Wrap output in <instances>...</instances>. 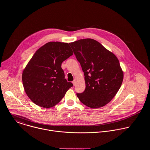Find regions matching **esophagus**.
Returning <instances> with one entry per match:
<instances>
[{
    "instance_id": "1",
    "label": "esophagus",
    "mask_w": 150,
    "mask_h": 150,
    "mask_svg": "<svg viewBox=\"0 0 150 150\" xmlns=\"http://www.w3.org/2000/svg\"><path fill=\"white\" fill-rule=\"evenodd\" d=\"M72 83H73V85H74V86H75V85H76V80L75 79L73 81H72Z\"/></svg>"
}]
</instances>
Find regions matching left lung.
Returning a JSON list of instances; mask_svg holds the SVG:
<instances>
[{
	"instance_id": "left-lung-1",
	"label": "left lung",
	"mask_w": 150,
	"mask_h": 150,
	"mask_svg": "<svg viewBox=\"0 0 150 150\" xmlns=\"http://www.w3.org/2000/svg\"><path fill=\"white\" fill-rule=\"evenodd\" d=\"M69 45L85 75L86 88L83 93H76L78 98L91 108L104 106L116 95L123 81L119 60L92 39H80Z\"/></svg>"
}]
</instances>
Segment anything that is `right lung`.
<instances>
[{
  "label": "right lung",
  "instance_id": "obj_1",
  "mask_svg": "<svg viewBox=\"0 0 150 150\" xmlns=\"http://www.w3.org/2000/svg\"><path fill=\"white\" fill-rule=\"evenodd\" d=\"M73 54L67 43L48 42L33 54L23 71L24 90L35 104L50 108L58 104L73 86L68 82L62 62Z\"/></svg>",
  "mask_w": 150,
  "mask_h": 150
}]
</instances>
